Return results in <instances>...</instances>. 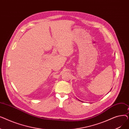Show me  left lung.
<instances>
[{"label":"left lung","instance_id":"left-lung-1","mask_svg":"<svg viewBox=\"0 0 129 129\" xmlns=\"http://www.w3.org/2000/svg\"><path fill=\"white\" fill-rule=\"evenodd\" d=\"M79 101H80V100H79Z\"/></svg>","mask_w":129,"mask_h":129}]
</instances>
